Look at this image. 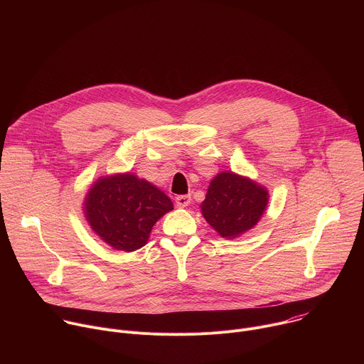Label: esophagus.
Listing matches in <instances>:
<instances>
[{
  "instance_id": "esophagus-1",
  "label": "esophagus",
  "mask_w": 364,
  "mask_h": 364,
  "mask_svg": "<svg viewBox=\"0 0 364 364\" xmlns=\"http://www.w3.org/2000/svg\"><path fill=\"white\" fill-rule=\"evenodd\" d=\"M190 203H191V196L190 194H183V196L176 197V204H177V207H180V209H183V207H187Z\"/></svg>"
}]
</instances>
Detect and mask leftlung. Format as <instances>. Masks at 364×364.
I'll return each instance as SVG.
<instances>
[{"label":"left lung","instance_id":"1","mask_svg":"<svg viewBox=\"0 0 364 364\" xmlns=\"http://www.w3.org/2000/svg\"><path fill=\"white\" fill-rule=\"evenodd\" d=\"M268 201L267 187L233 171H222L210 181L200 209L222 237L236 239L257 225Z\"/></svg>","mask_w":364,"mask_h":364}]
</instances>
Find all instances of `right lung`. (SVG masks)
Segmentation results:
<instances>
[{"label":"right lung","mask_w":364,"mask_h":364,"mask_svg":"<svg viewBox=\"0 0 364 364\" xmlns=\"http://www.w3.org/2000/svg\"><path fill=\"white\" fill-rule=\"evenodd\" d=\"M173 209L164 191L134 173L99 177L83 200V215L93 233L124 252L146 245L152 226Z\"/></svg>","instance_id":"right-lung-1"}]
</instances>
